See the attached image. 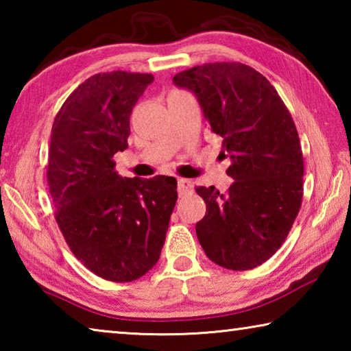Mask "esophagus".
<instances>
[{
	"instance_id": "1",
	"label": "esophagus",
	"mask_w": 351,
	"mask_h": 351,
	"mask_svg": "<svg viewBox=\"0 0 351 351\" xmlns=\"http://www.w3.org/2000/svg\"><path fill=\"white\" fill-rule=\"evenodd\" d=\"M193 190V182L189 181V180H178V193L180 195H187V193H192Z\"/></svg>"
}]
</instances>
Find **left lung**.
I'll use <instances>...</instances> for the list:
<instances>
[{
	"mask_svg": "<svg viewBox=\"0 0 351 351\" xmlns=\"http://www.w3.org/2000/svg\"><path fill=\"white\" fill-rule=\"evenodd\" d=\"M173 83L198 97L234 180L226 193L197 187L206 203L195 226L199 245L226 269L257 268L280 249L302 206L304 154L293 117L269 80L239 62L193 66Z\"/></svg>",
	"mask_w": 351,
	"mask_h": 351,
	"instance_id": "left-lung-1",
	"label": "left lung"
}]
</instances>
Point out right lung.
<instances>
[{"label": "right lung", "mask_w": 351, "mask_h": 351, "mask_svg": "<svg viewBox=\"0 0 351 351\" xmlns=\"http://www.w3.org/2000/svg\"><path fill=\"white\" fill-rule=\"evenodd\" d=\"M152 74L91 75L52 123L46 176L56 221L75 258L110 282H133L158 263L178 199L173 176L122 178L133 106Z\"/></svg>", "instance_id": "add662e5"}]
</instances>
